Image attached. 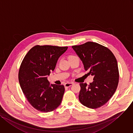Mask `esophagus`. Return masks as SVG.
<instances>
[{"label":"esophagus","mask_w":133,"mask_h":133,"mask_svg":"<svg viewBox=\"0 0 133 133\" xmlns=\"http://www.w3.org/2000/svg\"><path fill=\"white\" fill-rule=\"evenodd\" d=\"M74 83H72V82H68V83H66L65 84H64V87L65 88H69L71 86H72Z\"/></svg>","instance_id":"obj_1"}]
</instances>
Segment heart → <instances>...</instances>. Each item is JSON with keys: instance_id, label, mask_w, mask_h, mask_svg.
<instances>
[{"instance_id": "b5f03b06", "label": "heart", "mask_w": 133, "mask_h": 133, "mask_svg": "<svg viewBox=\"0 0 133 133\" xmlns=\"http://www.w3.org/2000/svg\"><path fill=\"white\" fill-rule=\"evenodd\" d=\"M74 57V56H71L70 57H69V58H71V57Z\"/></svg>"}]
</instances>
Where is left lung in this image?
<instances>
[{"label":"left lung","mask_w":133,"mask_h":133,"mask_svg":"<svg viewBox=\"0 0 133 133\" xmlns=\"http://www.w3.org/2000/svg\"><path fill=\"white\" fill-rule=\"evenodd\" d=\"M72 48L88 74L94 76L93 82L89 85L79 84V101L89 108H98L109 101L118 86L119 72L116 58L107 47L96 42L89 41Z\"/></svg>","instance_id":"1"}]
</instances>
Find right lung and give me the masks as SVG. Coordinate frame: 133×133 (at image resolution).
I'll use <instances>...</instances> for the list:
<instances>
[{"label": "right lung", "instance_id": "add662e5", "mask_svg": "<svg viewBox=\"0 0 133 133\" xmlns=\"http://www.w3.org/2000/svg\"><path fill=\"white\" fill-rule=\"evenodd\" d=\"M68 48L37 45L21 62L18 73L20 87L29 103L39 111H53L61 103L64 85H50L46 76L55 70L58 59Z\"/></svg>", "mask_w": 133, "mask_h": 133}]
</instances>
